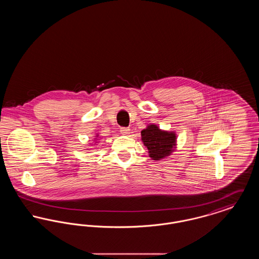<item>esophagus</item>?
Masks as SVG:
<instances>
[{
	"instance_id": "esophagus-1",
	"label": "esophagus",
	"mask_w": 259,
	"mask_h": 259,
	"mask_svg": "<svg viewBox=\"0 0 259 259\" xmlns=\"http://www.w3.org/2000/svg\"><path fill=\"white\" fill-rule=\"evenodd\" d=\"M129 131H130V129H129L128 127H121V128H120V133H121L122 135H128V134H129Z\"/></svg>"
}]
</instances>
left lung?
<instances>
[{
    "label": "left lung",
    "instance_id": "left-lung-1",
    "mask_svg": "<svg viewBox=\"0 0 259 259\" xmlns=\"http://www.w3.org/2000/svg\"><path fill=\"white\" fill-rule=\"evenodd\" d=\"M144 145L147 147L149 157L160 160L172 152L176 146V135L172 132L162 131L156 125H148L141 132Z\"/></svg>",
    "mask_w": 259,
    "mask_h": 259
}]
</instances>
